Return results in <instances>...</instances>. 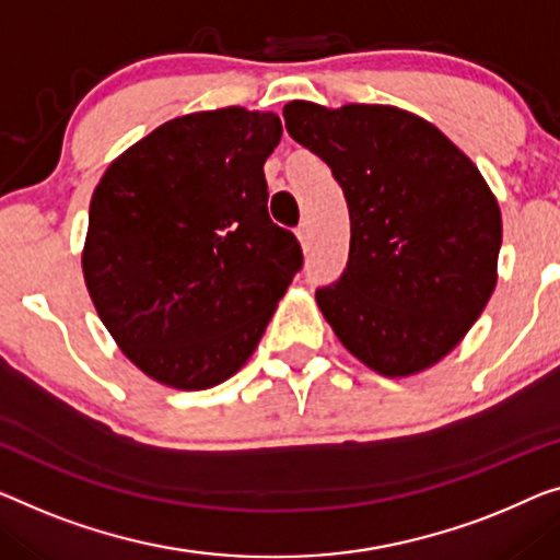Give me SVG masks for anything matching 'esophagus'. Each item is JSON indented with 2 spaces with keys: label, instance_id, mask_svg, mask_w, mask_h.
I'll return each mask as SVG.
<instances>
[{
  "label": "esophagus",
  "instance_id": "1",
  "mask_svg": "<svg viewBox=\"0 0 560 560\" xmlns=\"http://www.w3.org/2000/svg\"><path fill=\"white\" fill-rule=\"evenodd\" d=\"M296 236H299V241H302V244H308V241H312V226H308V221L299 223Z\"/></svg>",
  "mask_w": 560,
  "mask_h": 560
}]
</instances>
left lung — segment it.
<instances>
[{"label": "left lung", "instance_id": "8db88e82", "mask_svg": "<svg viewBox=\"0 0 560 560\" xmlns=\"http://www.w3.org/2000/svg\"><path fill=\"white\" fill-rule=\"evenodd\" d=\"M289 136L331 168L349 208V258L316 304L374 372L442 360L495 289L503 223L486 178L428 120L389 105L294 100Z\"/></svg>", "mask_w": 560, "mask_h": 560}]
</instances>
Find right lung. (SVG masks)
<instances>
[{
    "mask_svg": "<svg viewBox=\"0 0 560 560\" xmlns=\"http://www.w3.org/2000/svg\"><path fill=\"white\" fill-rule=\"evenodd\" d=\"M279 140L273 113L183 115L100 178L82 273L100 319L148 377L221 385L302 271V246L266 206L264 163Z\"/></svg>",
    "mask_w": 560,
    "mask_h": 560,
    "instance_id": "1",
    "label": "right lung"
}]
</instances>
